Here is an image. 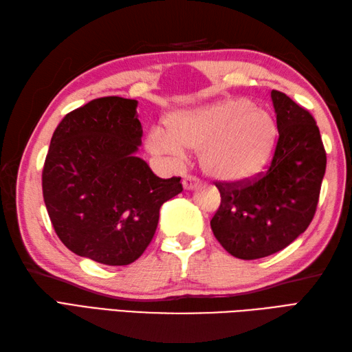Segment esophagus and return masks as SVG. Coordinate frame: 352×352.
<instances>
[{"label": "esophagus", "mask_w": 352, "mask_h": 352, "mask_svg": "<svg viewBox=\"0 0 352 352\" xmlns=\"http://www.w3.org/2000/svg\"><path fill=\"white\" fill-rule=\"evenodd\" d=\"M199 184V178L193 177V175H186L183 178V188L186 190H190V189H195L197 186Z\"/></svg>", "instance_id": "1"}]
</instances>
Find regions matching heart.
<instances>
[{
  "label": "heart",
  "mask_w": 352,
  "mask_h": 352,
  "mask_svg": "<svg viewBox=\"0 0 352 352\" xmlns=\"http://www.w3.org/2000/svg\"><path fill=\"white\" fill-rule=\"evenodd\" d=\"M168 129L169 134L160 129L149 133L148 146L153 153L198 151L201 169L222 182H243L258 174L276 140L274 118L245 98L180 111L168 119Z\"/></svg>",
  "instance_id": "b5f03b06"
}]
</instances>
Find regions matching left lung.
Instances as JSON below:
<instances>
[{
    "instance_id": "1",
    "label": "left lung",
    "mask_w": 352,
    "mask_h": 352,
    "mask_svg": "<svg viewBox=\"0 0 352 352\" xmlns=\"http://www.w3.org/2000/svg\"><path fill=\"white\" fill-rule=\"evenodd\" d=\"M276 139L266 172L243 182H214L221 206L210 221L218 242L242 260L267 257L304 233L316 213L327 153L315 118L272 91Z\"/></svg>"
}]
</instances>
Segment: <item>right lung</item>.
Returning <instances> with one entry per match:
<instances>
[{"instance_id": "add662e5", "label": "right lung", "mask_w": 352, "mask_h": 352, "mask_svg": "<svg viewBox=\"0 0 352 352\" xmlns=\"http://www.w3.org/2000/svg\"><path fill=\"white\" fill-rule=\"evenodd\" d=\"M138 101L104 96L69 111L52 134L42 192L66 248L109 266L138 260L151 243L163 203L182 177L159 178L136 153Z\"/></svg>"}]
</instances>
